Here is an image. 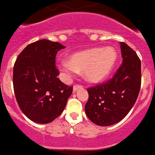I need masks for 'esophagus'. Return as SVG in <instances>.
<instances>
[{"instance_id":"obj_1","label":"esophagus","mask_w":155,"mask_h":155,"mask_svg":"<svg viewBox=\"0 0 155 155\" xmlns=\"http://www.w3.org/2000/svg\"><path fill=\"white\" fill-rule=\"evenodd\" d=\"M81 88H82V86H81V85H75V86H74V87H73V92H76V91H78V89H81Z\"/></svg>"}]
</instances>
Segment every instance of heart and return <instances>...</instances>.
<instances>
[{
  "label": "heart",
  "instance_id": "obj_1",
  "mask_svg": "<svg viewBox=\"0 0 155 155\" xmlns=\"http://www.w3.org/2000/svg\"><path fill=\"white\" fill-rule=\"evenodd\" d=\"M116 60L117 52L113 47L94 48L71 54L68 60L59 64L58 68L65 78L82 72L87 82L97 83L110 75Z\"/></svg>",
  "mask_w": 155,
  "mask_h": 155
}]
</instances>
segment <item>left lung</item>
Instances as JSON below:
<instances>
[{"label":"left lung","instance_id":"1","mask_svg":"<svg viewBox=\"0 0 155 155\" xmlns=\"http://www.w3.org/2000/svg\"><path fill=\"white\" fill-rule=\"evenodd\" d=\"M123 62L108 82L87 89L89 97L85 112L89 120L100 126L120 121L137 100L141 84V63L137 54L120 42Z\"/></svg>","mask_w":155,"mask_h":155}]
</instances>
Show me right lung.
I'll list each match as a JSON object with an SVG mask.
<instances>
[{"label":"right lung","instance_id":"1","mask_svg":"<svg viewBox=\"0 0 155 155\" xmlns=\"http://www.w3.org/2000/svg\"><path fill=\"white\" fill-rule=\"evenodd\" d=\"M62 48L58 42L41 39L26 46L15 63V98L22 112L34 122H52L64 111L72 95L73 87L58 78L55 58Z\"/></svg>","mask_w":155,"mask_h":155}]
</instances>
